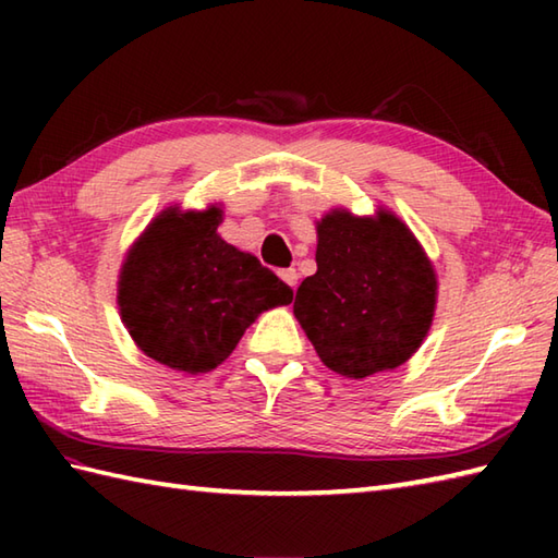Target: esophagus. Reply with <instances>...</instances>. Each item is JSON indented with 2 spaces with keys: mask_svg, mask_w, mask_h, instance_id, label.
I'll return each instance as SVG.
<instances>
[{
  "mask_svg": "<svg viewBox=\"0 0 558 558\" xmlns=\"http://www.w3.org/2000/svg\"><path fill=\"white\" fill-rule=\"evenodd\" d=\"M280 278L288 282V286L294 290L298 288V280H300V272L294 270V268H286V270H280Z\"/></svg>",
  "mask_w": 558,
  "mask_h": 558,
  "instance_id": "34e87169",
  "label": "esophagus"
}]
</instances>
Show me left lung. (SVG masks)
<instances>
[{
	"mask_svg": "<svg viewBox=\"0 0 558 558\" xmlns=\"http://www.w3.org/2000/svg\"><path fill=\"white\" fill-rule=\"evenodd\" d=\"M316 236V272L302 280L292 312L318 357L345 378L405 364L429 333L438 294L417 236L388 208H330Z\"/></svg>",
	"mask_w": 558,
	"mask_h": 558,
	"instance_id": "8db88e82",
	"label": "left lung"
}]
</instances>
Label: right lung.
<instances>
[{
  "label": "right lung",
  "mask_w": 558,
  "mask_h": 558,
  "mask_svg": "<svg viewBox=\"0 0 558 558\" xmlns=\"http://www.w3.org/2000/svg\"><path fill=\"white\" fill-rule=\"evenodd\" d=\"M222 208L168 206L126 252L117 282L136 348L174 372L206 374L230 357L258 314L292 290L258 258L218 234Z\"/></svg>",
  "instance_id": "1"
}]
</instances>
